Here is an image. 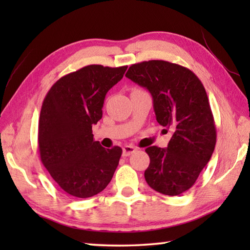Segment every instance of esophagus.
<instances>
[{"mask_svg":"<svg viewBox=\"0 0 250 250\" xmlns=\"http://www.w3.org/2000/svg\"><path fill=\"white\" fill-rule=\"evenodd\" d=\"M135 151H137V147H134L132 146H125L124 149H122V155L129 156L130 154L134 153Z\"/></svg>","mask_w":250,"mask_h":250,"instance_id":"34e87169","label":"esophagus"}]
</instances>
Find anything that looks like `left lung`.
<instances>
[{
  "instance_id": "left-lung-1",
  "label": "left lung",
  "mask_w": 250,
  "mask_h": 250,
  "mask_svg": "<svg viewBox=\"0 0 250 250\" xmlns=\"http://www.w3.org/2000/svg\"><path fill=\"white\" fill-rule=\"evenodd\" d=\"M125 77L150 91L156 121L174 131L166 149H146V183L164 195H180L195 183L216 145L205 88L193 71L166 61L131 65Z\"/></svg>"
}]
</instances>
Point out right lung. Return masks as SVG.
I'll use <instances>...</instances> for the list:
<instances>
[{"instance_id":"add662e5","label":"right lung","mask_w":250,"mask_h":250,"mask_svg":"<svg viewBox=\"0 0 250 250\" xmlns=\"http://www.w3.org/2000/svg\"><path fill=\"white\" fill-rule=\"evenodd\" d=\"M128 66L89 65L55 83L42 105L39 149L42 163L62 191L87 198L107 188L122 149H104L94 140L92 125L103 117L107 92Z\"/></svg>"}]
</instances>
